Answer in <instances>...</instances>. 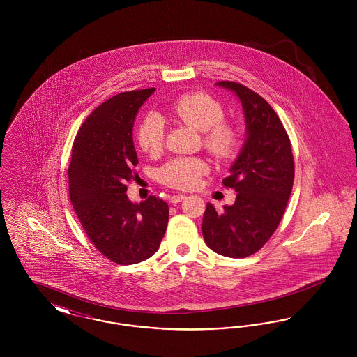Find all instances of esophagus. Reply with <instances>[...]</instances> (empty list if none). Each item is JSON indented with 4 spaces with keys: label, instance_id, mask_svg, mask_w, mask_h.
<instances>
[{
    "label": "esophagus",
    "instance_id": "obj_1",
    "mask_svg": "<svg viewBox=\"0 0 357 357\" xmlns=\"http://www.w3.org/2000/svg\"><path fill=\"white\" fill-rule=\"evenodd\" d=\"M185 198H186V195H183V194L172 195V197L170 198V202L171 204H179V202H182Z\"/></svg>",
    "mask_w": 357,
    "mask_h": 357
}]
</instances>
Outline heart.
I'll return each mask as SVG.
<instances>
[{
  "label": "heart",
  "instance_id": "1",
  "mask_svg": "<svg viewBox=\"0 0 357 357\" xmlns=\"http://www.w3.org/2000/svg\"><path fill=\"white\" fill-rule=\"evenodd\" d=\"M171 116L204 132V144L207 151L218 160H229L236 156L241 147L237 128L222 121L225 109L221 102L211 96L194 92L176 99L171 105ZM137 142L143 151L156 155L165 146V123L158 114H149L137 128ZM208 171V165L202 158H174L160 170L162 183L178 188L197 186L201 176Z\"/></svg>",
  "mask_w": 357,
  "mask_h": 357
}]
</instances>
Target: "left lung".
I'll use <instances>...</instances> for the list:
<instances>
[{"label":"left lung","mask_w":357,"mask_h":357,"mask_svg":"<svg viewBox=\"0 0 357 357\" xmlns=\"http://www.w3.org/2000/svg\"><path fill=\"white\" fill-rule=\"evenodd\" d=\"M218 86L237 95L243 108L246 140L222 181L237 191L236 202L217 211L207 204L202 221L206 245L218 255L245 258L272 237L281 221L294 179V160L288 134L269 102L234 82Z\"/></svg>","instance_id":"obj_1"}]
</instances>
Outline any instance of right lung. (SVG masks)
<instances>
[{
    "label": "right lung",
    "mask_w": 357,
    "mask_h": 357,
    "mask_svg": "<svg viewBox=\"0 0 357 357\" xmlns=\"http://www.w3.org/2000/svg\"><path fill=\"white\" fill-rule=\"evenodd\" d=\"M153 91L121 92L102 102L85 119L72 146L69 197L75 213L95 248L120 265L155 255L169 222V204L163 199L150 195L134 204L126 194L139 163L134 121Z\"/></svg>",
    "instance_id": "obj_1"
}]
</instances>
